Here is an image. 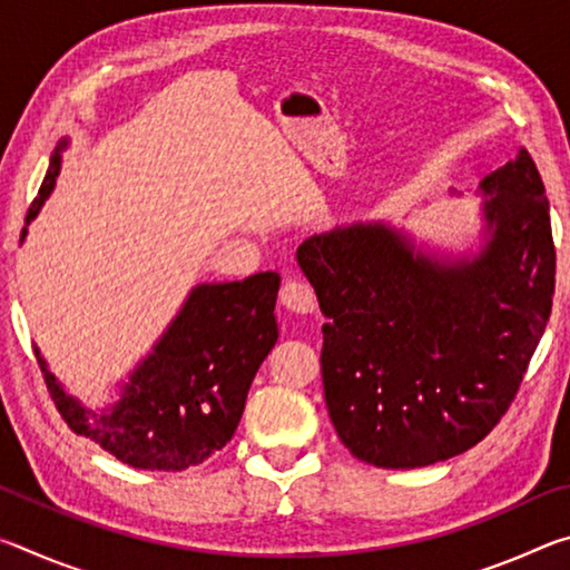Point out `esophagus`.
<instances>
[{"instance_id": "esophagus-1", "label": "esophagus", "mask_w": 570, "mask_h": 570, "mask_svg": "<svg viewBox=\"0 0 570 570\" xmlns=\"http://www.w3.org/2000/svg\"><path fill=\"white\" fill-rule=\"evenodd\" d=\"M278 302L282 306H286L288 312H296V314H312L316 312V296H314V288L304 284V282H286L282 286V294H278Z\"/></svg>"}]
</instances>
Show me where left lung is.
I'll return each mask as SVG.
<instances>
[{"instance_id": "1", "label": "left lung", "mask_w": 570, "mask_h": 570, "mask_svg": "<svg viewBox=\"0 0 570 570\" xmlns=\"http://www.w3.org/2000/svg\"><path fill=\"white\" fill-rule=\"evenodd\" d=\"M452 196H458L452 190ZM480 246L417 244L390 220L306 238L324 400L336 435L374 468L435 465L488 435L546 332L556 248L528 150L480 180Z\"/></svg>"}]
</instances>
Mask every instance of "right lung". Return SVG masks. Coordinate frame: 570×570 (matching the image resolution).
Returning <instances> with one entry per match:
<instances>
[{
	"instance_id": "add662e5",
	"label": "right lung",
	"mask_w": 570,
	"mask_h": 570,
	"mask_svg": "<svg viewBox=\"0 0 570 570\" xmlns=\"http://www.w3.org/2000/svg\"><path fill=\"white\" fill-rule=\"evenodd\" d=\"M67 146L70 138H62L52 153L19 244L55 190ZM278 284L276 272H262L244 282L193 286L153 350L102 407L72 397L35 346L57 410L72 432L130 468L176 472L200 465L234 438L250 382L278 340Z\"/></svg>"
}]
</instances>
